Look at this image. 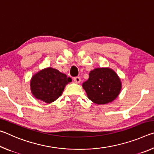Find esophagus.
<instances>
[{
  "instance_id": "obj_1",
  "label": "esophagus",
  "mask_w": 154,
  "mask_h": 154,
  "mask_svg": "<svg viewBox=\"0 0 154 154\" xmlns=\"http://www.w3.org/2000/svg\"><path fill=\"white\" fill-rule=\"evenodd\" d=\"M73 80H74L75 83H79L81 82V78L79 77H75L74 79H73Z\"/></svg>"
}]
</instances>
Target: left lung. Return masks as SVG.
Instances as JSON below:
<instances>
[{
	"instance_id": "8db88e82",
	"label": "left lung",
	"mask_w": 154,
	"mask_h": 154,
	"mask_svg": "<svg viewBox=\"0 0 154 154\" xmlns=\"http://www.w3.org/2000/svg\"><path fill=\"white\" fill-rule=\"evenodd\" d=\"M88 98L98 105L111 103L122 89L121 80L110 68H96L89 73V79L82 84Z\"/></svg>"
}]
</instances>
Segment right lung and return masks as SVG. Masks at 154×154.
<instances>
[{
	"label": "right lung",
	"instance_id": "add662e5",
	"mask_svg": "<svg viewBox=\"0 0 154 154\" xmlns=\"http://www.w3.org/2000/svg\"><path fill=\"white\" fill-rule=\"evenodd\" d=\"M71 82V77L49 67L33 75L30 81V90L36 98L51 103L62 95L66 85Z\"/></svg>",
	"mask_w": 154,
	"mask_h": 154
}]
</instances>
